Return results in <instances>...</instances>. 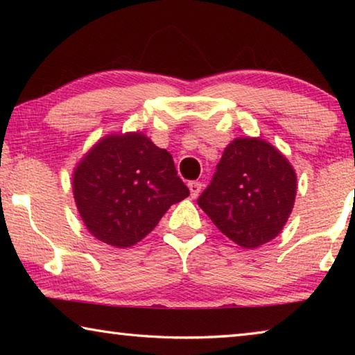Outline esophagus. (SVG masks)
Wrapping results in <instances>:
<instances>
[{
  "label": "esophagus",
  "instance_id": "1",
  "mask_svg": "<svg viewBox=\"0 0 355 355\" xmlns=\"http://www.w3.org/2000/svg\"><path fill=\"white\" fill-rule=\"evenodd\" d=\"M188 188H189L192 199H196V197L199 196V192L202 191V183L200 182H189L188 183Z\"/></svg>",
  "mask_w": 355,
  "mask_h": 355
}]
</instances>
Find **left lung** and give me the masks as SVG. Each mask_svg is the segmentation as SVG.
Wrapping results in <instances>:
<instances>
[{"mask_svg": "<svg viewBox=\"0 0 355 355\" xmlns=\"http://www.w3.org/2000/svg\"><path fill=\"white\" fill-rule=\"evenodd\" d=\"M296 173L284 155L260 137H238L224 150L199 207L244 249L274 239L290 218Z\"/></svg>", "mask_w": 355, "mask_h": 355, "instance_id": "8db88e82", "label": "left lung"}]
</instances>
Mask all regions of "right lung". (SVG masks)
Here are the masks:
<instances>
[{"instance_id": "1", "label": "right lung", "mask_w": 355, "mask_h": 355, "mask_svg": "<svg viewBox=\"0 0 355 355\" xmlns=\"http://www.w3.org/2000/svg\"><path fill=\"white\" fill-rule=\"evenodd\" d=\"M73 196L84 225L112 248H131L189 196L172 155L146 135H110L73 172Z\"/></svg>"}]
</instances>
